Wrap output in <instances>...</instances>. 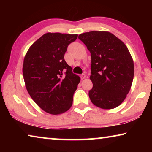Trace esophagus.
I'll list each match as a JSON object with an SVG mask.
<instances>
[{
  "mask_svg": "<svg viewBox=\"0 0 152 152\" xmlns=\"http://www.w3.org/2000/svg\"><path fill=\"white\" fill-rule=\"evenodd\" d=\"M80 78H81V80H83V79H84V78H86V74H82V75L80 76Z\"/></svg>",
  "mask_w": 152,
  "mask_h": 152,
  "instance_id": "obj_1",
  "label": "esophagus"
}]
</instances>
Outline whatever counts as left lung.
<instances>
[{
    "label": "left lung",
    "mask_w": 152,
    "mask_h": 152,
    "mask_svg": "<svg viewBox=\"0 0 152 152\" xmlns=\"http://www.w3.org/2000/svg\"><path fill=\"white\" fill-rule=\"evenodd\" d=\"M78 39L91 52V102L103 109L119 106L130 91L134 76V64L127 46L109 31L84 33Z\"/></svg>",
    "instance_id": "8db88e82"
}]
</instances>
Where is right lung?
<instances>
[{"mask_svg":"<svg viewBox=\"0 0 152 152\" xmlns=\"http://www.w3.org/2000/svg\"><path fill=\"white\" fill-rule=\"evenodd\" d=\"M78 35L47 33L33 43L25 56L23 74L30 96L51 115L67 111L80 81L64 60L68 45Z\"/></svg>","mask_w":152,"mask_h":152,"instance_id":"1","label":"right lung"}]
</instances>
